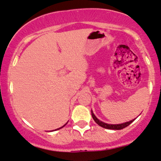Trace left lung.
<instances>
[{
    "label": "left lung",
    "instance_id": "obj_1",
    "mask_svg": "<svg viewBox=\"0 0 161 161\" xmlns=\"http://www.w3.org/2000/svg\"><path fill=\"white\" fill-rule=\"evenodd\" d=\"M91 114H92V118H93V120H95V122L96 124H98V125H99L100 126H102V127L105 128V129H108V130H122L124 129V128L126 127L127 126H129L131 123H133L134 120H135V119H133V120H130V121H128V122H126V123H124V124H105V123H104L103 121H101V120H99V119H98L94 115L93 112H92V111H91Z\"/></svg>",
    "mask_w": 161,
    "mask_h": 161
}]
</instances>
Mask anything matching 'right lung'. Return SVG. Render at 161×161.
Here are the masks:
<instances>
[{
    "instance_id": "1",
    "label": "right lung",
    "mask_w": 161,
    "mask_h": 161,
    "mask_svg": "<svg viewBox=\"0 0 161 161\" xmlns=\"http://www.w3.org/2000/svg\"><path fill=\"white\" fill-rule=\"evenodd\" d=\"M66 124H67V123H66V124H65V125H64L63 126H65V125H66ZM63 126H62V127H60V128H58V129H57V130H59V129H61V128H62V127H63Z\"/></svg>"
}]
</instances>
